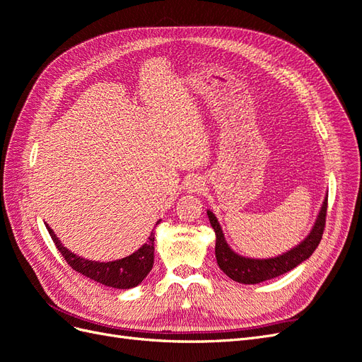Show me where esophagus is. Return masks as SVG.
<instances>
[{
	"label": "esophagus",
	"instance_id": "1",
	"mask_svg": "<svg viewBox=\"0 0 362 362\" xmlns=\"http://www.w3.org/2000/svg\"><path fill=\"white\" fill-rule=\"evenodd\" d=\"M187 185H189V190H190V192H198V190H201V187H202V184H201L199 181H196V180H190Z\"/></svg>",
	"mask_w": 362,
	"mask_h": 362
}]
</instances>
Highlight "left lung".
<instances>
[{"label": "left lung", "instance_id": "left-lung-1", "mask_svg": "<svg viewBox=\"0 0 362 362\" xmlns=\"http://www.w3.org/2000/svg\"><path fill=\"white\" fill-rule=\"evenodd\" d=\"M326 211L327 198H325L319 217H317L310 235L306 237L302 243L286 252V254L267 259H254L237 255L225 242L222 228L218 225L216 216L211 211H206L210 223L216 233V259L218 267L223 270V273H226V276L240 284H259L262 281L284 275V273H287L296 266H299L306 258H310L313 255V252L317 249V246H319L325 231Z\"/></svg>", "mask_w": 362, "mask_h": 362}]
</instances>
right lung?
Instances as JSON below:
<instances>
[{
  "instance_id": "right-lung-1",
  "label": "right lung",
  "mask_w": 362,
  "mask_h": 362,
  "mask_svg": "<svg viewBox=\"0 0 362 362\" xmlns=\"http://www.w3.org/2000/svg\"><path fill=\"white\" fill-rule=\"evenodd\" d=\"M47 228L54 245L57 246L64 261H66L75 272L103 284V286L119 290L133 288L146 278V275L152 269V264H154V233H151L148 243H145L139 250H136L133 255L110 262H100L76 257L60 243V240L52 233V229L49 226Z\"/></svg>"
}]
</instances>
